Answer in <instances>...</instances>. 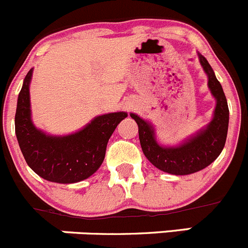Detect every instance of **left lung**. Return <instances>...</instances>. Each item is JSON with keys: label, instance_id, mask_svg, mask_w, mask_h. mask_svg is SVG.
I'll use <instances>...</instances> for the list:
<instances>
[{"label": "left lung", "instance_id": "1", "mask_svg": "<svg viewBox=\"0 0 248 248\" xmlns=\"http://www.w3.org/2000/svg\"><path fill=\"white\" fill-rule=\"evenodd\" d=\"M198 56L207 76L208 89L216 99L213 117L206 126L176 146H161L156 142L153 125L130 113L139 125L140 143L146 158L156 169L171 175H190L205 169L218 158L227 140L229 108L224 92L205 56L200 53Z\"/></svg>", "mask_w": 248, "mask_h": 248}]
</instances>
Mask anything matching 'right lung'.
<instances>
[{
	"label": "right lung",
	"instance_id": "right-lung-1",
	"mask_svg": "<svg viewBox=\"0 0 248 248\" xmlns=\"http://www.w3.org/2000/svg\"><path fill=\"white\" fill-rule=\"evenodd\" d=\"M33 68L24 79L18 96L16 135L28 165L42 178L76 183L96 172L106 154L107 142L126 112L97 116L73 134L56 136L37 129L31 118L30 83Z\"/></svg>",
	"mask_w": 248,
	"mask_h": 248
}]
</instances>
